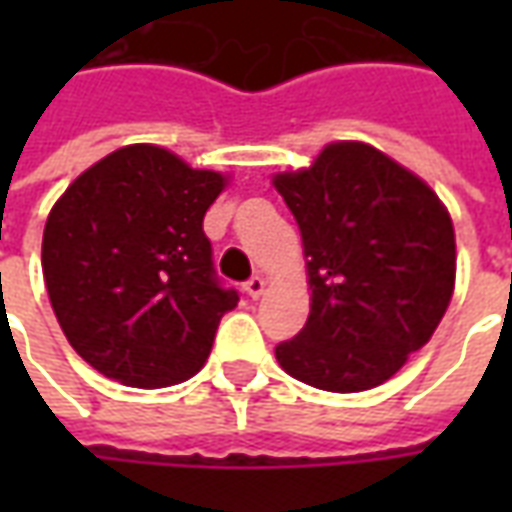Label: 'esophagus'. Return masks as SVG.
Listing matches in <instances>:
<instances>
[{
	"mask_svg": "<svg viewBox=\"0 0 512 512\" xmlns=\"http://www.w3.org/2000/svg\"><path fill=\"white\" fill-rule=\"evenodd\" d=\"M244 290L249 293V299H260V296H263V290H266V279H263V277L246 279Z\"/></svg>",
	"mask_w": 512,
	"mask_h": 512,
	"instance_id": "obj_1",
	"label": "esophagus"
}]
</instances>
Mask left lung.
I'll use <instances>...</instances> for the list:
<instances>
[{
  "instance_id": "left-lung-1",
  "label": "left lung",
  "mask_w": 512,
  "mask_h": 512,
  "mask_svg": "<svg viewBox=\"0 0 512 512\" xmlns=\"http://www.w3.org/2000/svg\"><path fill=\"white\" fill-rule=\"evenodd\" d=\"M274 186L304 241L310 318L277 345L288 376L365 392L428 343L455 288V230L425 180L365 142H334Z\"/></svg>"
}]
</instances>
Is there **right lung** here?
Instances as JSON below:
<instances>
[{"instance_id":"add662e5","label":"right lung","mask_w":512,"mask_h":512,"mask_svg":"<svg viewBox=\"0 0 512 512\" xmlns=\"http://www.w3.org/2000/svg\"><path fill=\"white\" fill-rule=\"evenodd\" d=\"M227 178L156 145L82 172L43 230V279L73 351L106 378L158 389L200 373L238 293L202 230Z\"/></svg>"}]
</instances>
